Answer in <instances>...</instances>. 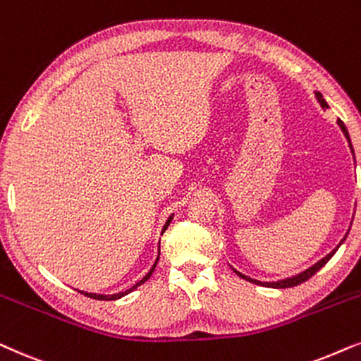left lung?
Segmentation results:
<instances>
[{"instance_id":"left-lung-1","label":"left lung","mask_w":361,"mask_h":361,"mask_svg":"<svg viewBox=\"0 0 361 361\" xmlns=\"http://www.w3.org/2000/svg\"><path fill=\"white\" fill-rule=\"evenodd\" d=\"M315 95H317V100H319L320 102V105L324 109H326L329 107V104L325 102V99L322 97V94L320 92H315ZM338 125H340V128H342V132L345 133V137H347V140L350 142V135H348V130H347V127H345V123L342 122V120H338ZM350 147H352V143H350ZM353 152V150H352ZM347 238V236H345ZM345 238L342 239V243L345 241ZM340 243V244H342ZM340 244L337 247L334 249V251H331L330 254H326V256L324 257V259H320L319 262L317 264H314V266L312 267H309L307 269V271H304V272H300V274H297V276H294V277H289V279H284V281H277V282H261V281H256V279H251V277H247V276H244V274H241V272H238L236 269H234V272L238 274L239 277H243L244 281H249V282H252V284H257V286H264V287H272V289H287V287H295V286H299V284H302V282H305L307 279H310L312 276H314V274L317 272V271H320L322 267L325 266L326 262L330 261L331 259V256H334L335 252H337V249L340 247Z\"/></svg>"}]
</instances>
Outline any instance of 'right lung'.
Masks as SVG:
<instances>
[{
    "label": "right lung",
    "mask_w": 361,
    "mask_h": 361,
    "mask_svg": "<svg viewBox=\"0 0 361 361\" xmlns=\"http://www.w3.org/2000/svg\"><path fill=\"white\" fill-rule=\"evenodd\" d=\"M170 221H171V216H170V218H168V221H166V224H165V226H163V233H165V229L168 228V226H170ZM157 262H158V259H157ZM157 262H155V264H153V267L150 269V272H148V274H147V276H145V277H143L140 282H137V284H135V286H133V287H130V289H128V290H125V292H118V294H114V295H100V294H87V292H80V294L87 295V297H90V299H95V300H117V299H120V297H123V295L130 294V292H132L133 289H137V287H138V286H142V284H143V282H145V281H148V279H150V276H152V274H153V271H155V266H157Z\"/></svg>",
    "instance_id": "obj_1"
}]
</instances>
